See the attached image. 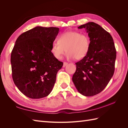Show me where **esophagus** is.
I'll use <instances>...</instances> for the list:
<instances>
[{
    "instance_id": "obj_1",
    "label": "esophagus",
    "mask_w": 128,
    "mask_h": 128,
    "mask_svg": "<svg viewBox=\"0 0 128 128\" xmlns=\"http://www.w3.org/2000/svg\"><path fill=\"white\" fill-rule=\"evenodd\" d=\"M67 64H68L67 62H64V64H63V67H65Z\"/></svg>"
}]
</instances>
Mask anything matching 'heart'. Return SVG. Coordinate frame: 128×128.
<instances>
[{
  "mask_svg": "<svg viewBox=\"0 0 128 128\" xmlns=\"http://www.w3.org/2000/svg\"><path fill=\"white\" fill-rule=\"evenodd\" d=\"M90 46V38L87 34L69 31L61 34L58 42L53 44L51 51L57 59H62L67 51L68 58L80 60L88 54Z\"/></svg>",
  "mask_w": 128,
  "mask_h": 128,
  "instance_id": "heart-1",
  "label": "heart"
}]
</instances>
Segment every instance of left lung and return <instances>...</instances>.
<instances>
[{
  "instance_id": "1",
  "label": "left lung",
  "mask_w": 128,
  "mask_h": 128,
  "mask_svg": "<svg viewBox=\"0 0 128 128\" xmlns=\"http://www.w3.org/2000/svg\"><path fill=\"white\" fill-rule=\"evenodd\" d=\"M90 38L88 54L77 62L72 80L81 94L94 96L106 88L113 77L116 51L113 39L109 32L94 22L81 25Z\"/></svg>"
}]
</instances>
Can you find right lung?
<instances>
[{
  "label": "right lung",
  "mask_w": 128,
  "mask_h": 128,
  "mask_svg": "<svg viewBox=\"0 0 128 128\" xmlns=\"http://www.w3.org/2000/svg\"><path fill=\"white\" fill-rule=\"evenodd\" d=\"M59 32L56 27L36 26L18 36L10 56L14 83L32 99L48 96L63 62L53 55V42Z\"/></svg>",
  "instance_id": "right-lung-1"
}]
</instances>
